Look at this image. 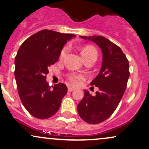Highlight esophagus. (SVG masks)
Wrapping results in <instances>:
<instances>
[{"mask_svg": "<svg viewBox=\"0 0 149 149\" xmlns=\"http://www.w3.org/2000/svg\"><path fill=\"white\" fill-rule=\"evenodd\" d=\"M74 90V88H72V87H71V86H68V92H72V91H73Z\"/></svg>", "mask_w": 149, "mask_h": 149, "instance_id": "esophagus-1", "label": "esophagus"}]
</instances>
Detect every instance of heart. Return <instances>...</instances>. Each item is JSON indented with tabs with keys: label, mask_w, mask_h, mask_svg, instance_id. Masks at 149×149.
Returning a JSON list of instances; mask_svg holds the SVG:
<instances>
[{
	"label": "heart",
	"mask_w": 149,
	"mask_h": 149,
	"mask_svg": "<svg viewBox=\"0 0 149 149\" xmlns=\"http://www.w3.org/2000/svg\"><path fill=\"white\" fill-rule=\"evenodd\" d=\"M68 47H65L63 48V49L61 50V54H60V59L62 60L63 59L65 56L66 54L68 52ZM81 54L83 56L84 61L88 60L89 58H97V52L96 49L94 47L91 46V45H87V46H85L84 47L81 49ZM68 79L70 80V81L71 82V84L72 85H78L79 83L80 80L83 79V76L81 74H74V73H72V74H68Z\"/></svg>",
	"instance_id": "b5f03b06"
}]
</instances>
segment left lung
<instances>
[{
    "instance_id": "8db88e82",
    "label": "left lung",
    "mask_w": 149,
    "mask_h": 149,
    "mask_svg": "<svg viewBox=\"0 0 149 149\" xmlns=\"http://www.w3.org/2000/svg\"><path fill=\"white\" fill-rule=\"evenodd\" d=\"M98 45L102 52V64L91 84L99 88L95 96L84 91L77 106L79 116L88 123H100L111 116L119 104L130 76L129 63L120 48L102 36H80Z\"/></svg>"
}]
</instances>
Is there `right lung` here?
<instances>
[{"label":"right lung","mask_w":149,"mask_h":149,"mask_svg":"<svg viewBox=\"0 0 149 149\" xmlns=\"http://www.w3.org/2000/svg\"><path fill=\"white\" fill-rule=\"evenodd\" d=\"M74 37L45 29L29 37L19 47L15 61L19 95L36 118L45 119L55 114L67 94L65 84L58 83L52 89L46 77L48 68L57 62L63 46Z\"/></svg>","instance_id":"add662e5"}]
</instances>
